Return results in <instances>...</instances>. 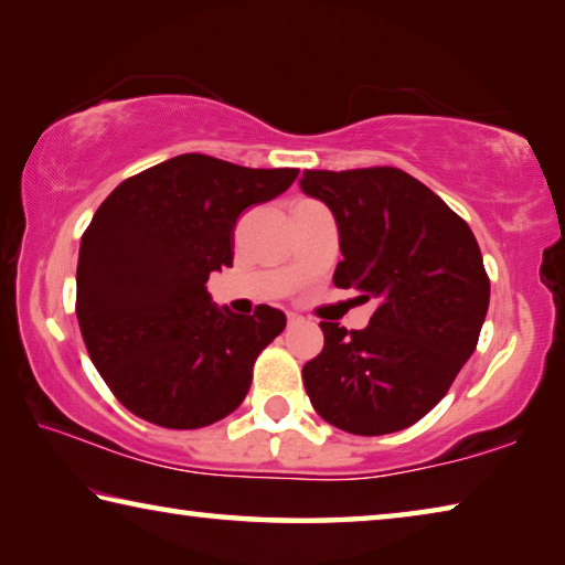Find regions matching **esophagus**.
<instances>
[{
    "label": "esophagus",
    "instance_id": "34e87169",
    "mask_svg": "<svg viewBox=\"0 0 565 565\" xmlns=\"http://www.w3.org/2000/svg\"><path fill=\"white\" fill-rule=\"evenodd\" d=\"M286 319H289V323H299V321H301V317H299V313H294V311H289V313H286Z\"/></svg>",
    "mask_w": 565,
    "mask_h": 565
}]
</instances>
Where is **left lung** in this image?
<instances>
[{"label": "left lung", "instance_id": "8db88e82", "mask_svg": "<svg viewBox=\"0 0 565 565\" xmlns=\"http://www.w3.org/2000/svg\"><path fill=\"white\" fill-rule=\"evenodd\" d=\"M299 184L337 218L333 284L376 301L361 331L319 323L323 349L303 366L306 394L341 431H404L476 349L491 299L481 248L441 196L401 169H309Z\"/></svg>", "mask_w": 565, "mask_h": 565}]
</instances>
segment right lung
<instances>
[{
	"label": "right lung",
	"mask_w": 565,
	"mask_h": 565,
	"mask_svg": "<svg viewBox=\"0 0 565 565\" xmlns=\"http://www.w3.org/2000/svg\"><path fill=\"white\" fill-rule=\"evenodd\" d=\"M299 169H246L179 154L104 199L82 236L76 319L89 359L134 416L202 428L242 404L284 311L218 309L209 274L234 262L238 214L271 202Z\"/></svg>",
	"instance_id": "add662e5"
}]
</instances>
